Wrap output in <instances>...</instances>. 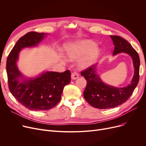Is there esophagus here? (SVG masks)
<instances>
[{"label": "esophagus", "instance_id": "esophagus-1", "mask_svg": "<svg viewBox=\"0 0 146 146\" xmlns=\"http://www.w3.org/2000/svg\"><path fill=\"white\" fill-rule=\"evenodd\" d=\"M79 77V74L78 72H74L73 73H72V74L71 75V78L73 80L77 79Z\"/></svg>", "mask_w": 146, "mask_h": 146}]
</instances>
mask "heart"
<instances>
[{
    "mask_svg": "<svg viewBox=\"0 0 146 146\" xmlns=\"http://www.w3.org/2000/svg\"><path fill=\"white\" fill-rule=\"evenodd\" d=\"M67 57L70 60H79L78 65L85 68L92 65L100 54V49L92 41L82 40L68 44L64 47Z\"/></svg>",
    "mask_w": 146,
    "mask_h": 146,
    "instance_id": "heart-1",
    "label": "heart"
}]
</instances>
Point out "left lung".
<instances>
[{
	"label": "left lung",
	"instance_id": "1",
	"mask_svg": "<svg viewBox=\"0 0 146 146\" xmlns=\"http://www.w3.org/2000/svg\"><path fill=\"white\" fill-rule=\"evenodd\" d=\"M115 46L113 56L126 53L131 57L134 73L131 83L125 87L117 88L103 82L97 73L98 63L82 71L81 75L87 81L83 92L86 101L98 109L113 108L125 102L131 96L139 81L140 58L137 52L127 41L119 36L110 35Z\"/></svg>",
	"mask_w": 146,
	"mask_h": 146
}]
</instances>
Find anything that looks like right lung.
I'll list each match as a JSON object with an SVG mask.
<instances>
[{
    "mask_svg": "<svg viewBox=\"0 0 146 146\" xmlns=\"http://www.w3.org/2000/svg\"><path fill=\"white\" fill-rule=\"evenodd\" d=\"M46 33L29 32L20 38L7 57L6 72L12 95L27 108L47 111L60 102L64 87L71 80L69 70L63 73L44 72L34 78H27L17 66L21 50L36 47L47 36Z\"/></svg>",
    "mask_w": 146,
    "mask_h": 146,
    "instance_id": "add662e5",
    "label": "right lung"
}]
</instances>
